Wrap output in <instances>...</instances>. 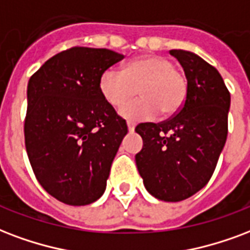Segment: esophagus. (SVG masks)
<instances>
[{"mask_svg": "<svg viewBox=\"0 0 250 250\" xmlns=\"http://www.w3.org/2000/svg\"><path fill=\"white\" fill-rule=\"evenodd\" d=\"M127 127H128L129 132H132L133 129H135V125H133L132 122H127Z\"/></svg>", "mask_w": 250, "mask_h": 250, "instance_id": "esophagus-1", "label": "esophagus"}]
</instances>
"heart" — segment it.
Returning a JSON list of instances; mask_svg holds the SVG:
<instances>
[{
	"label": "heart",
	"instance_id": "heart-1",
	"mask_svg": "<svg viewBox=\"0 0 250 250\" xmlns=\"http://www.w3.org/2000/svg\"><path fill=\"white\" fill-rule=\"evenodd\" d=\"M100 93L112 107H121L139 90L142 100L121 108V117L138 122L152 119L161 111L173 115L188 95L185 74L167 57L148 55L127 62L123 72L108 68L101 74Z\"/></svg>",
	"mask_w": 250,
	"mask_h": 250
}]
</instances>
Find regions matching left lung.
Here are the masks:
<instances>
[{
	"label": "left lung",
	"instance_id": "left-lung-1",
	"mask_svg": "<svg viewBox=\"0 0 250 250\" xmlns=\"http://www.w3.org/2000/svg\"><path fill=\"white\" fill-rule=\"evenodd\" d=\"M184 68L188 95L170 119L142 123L143 149L135 156L146 191L164 202L188 199L214 173L228 133L231 95L216 68L197 53L171 49Z\"/></svg>",
	"mask_w": 250,
	"mask_h": 250
}]
</instances>
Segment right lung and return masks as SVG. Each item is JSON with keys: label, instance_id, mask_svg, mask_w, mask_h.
I'll return each mask as SVG.
<instances>
[{"label": "right lung", "instance_id": "1", "mask_svg": "<svg viewBox=\"0 0 250 250\" xmlns=\"http://www.w3.org/2000/svg\"><path fill=\"white\" fill-rule=\"evenodd\" d=\"M123 59L107 48L73 47L47 60L28 81V160L42 188L65 205H90L106 190L128 129L98 85L101 74Z\"/></svg>", "mask_w": 250, "mask_h": 250}]
</instances>
